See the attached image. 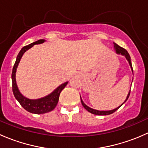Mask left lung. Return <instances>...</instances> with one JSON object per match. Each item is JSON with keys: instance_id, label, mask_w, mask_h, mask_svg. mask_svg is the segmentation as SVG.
Segmentation results:
<instances>
[{"instance_id": "8db88e82", "label": "left lung", "mask_w": 148, "mask_h": 148, "mask_svg": "<svg viewBox=\"0 0 148 148\" xmlns=\"http://www.w3.org/2000/svg\"><path fill=\"white\" fill-rule=\"evenodd\" d=\"M114 49H115L116 53H117V54H121V55H122V56H125V58L127 59V60L128 62H129L130 66L131 69H132V72H133V69H132V62H131V59H130V54L128 53V52L127 51L126 49H125L124 48L120 47V46H118L117 44H115V43H114ZM130 94V90L129 93H128V95H127V98H126V99L125 100V102L122 103V104H121L120 107H117V108L114 109V110H109V111H99V110H94V109L90 108V107H88L87 105H86V104L84 103L81 97H80V98H81V102H82V104L83 107H84V108L86 109V110H87L88 112H89L90 113H92V114H97V115H108V114H112V113H114V112L117 111V110H118V109L121 107V106H122V104H124V103H125L127 100V99L129 98Z\"/></svg>"}]
</instances>
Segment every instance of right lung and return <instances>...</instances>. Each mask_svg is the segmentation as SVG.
Instances as JSON below:
<instances>
[{"label":"right lung","instance_id":"right-lung-1","mask_svg":"<svg viewBox=\"0 0 148 148\" xmlns=\"http://www.w3.org/2000/svg\"><path fill=\"white\" fill-rule=\"evenodd\" d=\"M44 39H40L38 41H35L34 43H31V44H28V46H24L21 49L20 52L18 54L17 58H16V61L15 62V64L13 66V71H12V89H13V95H14L15 98L18 100V102L20 103L21 105L26 110L31 113H34V114H44V113L49 112L52 111L53 109L56 107V104L59 102V95H60L61 92L64 89V87L66 86L68 84V82L62 84L60 86H58L53 92L50 94V95H47V96L44 97L40 98V99H30L28 98L25 97L20 92L18 88L17 84H16V69H17L18 65L19 62H20L23 53L31 49L34 45L36 44H40L42 43L45 42Z\"/></svg>","mask_w":148,"mask_h":148}]
</instances>
